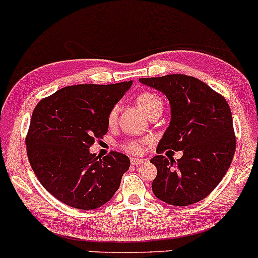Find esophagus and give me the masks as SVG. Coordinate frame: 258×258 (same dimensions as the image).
<instances>
[{
    "label": "esophagus",
    "instance_id": "esophagus-1",
    "mask_svg": "<svg viewBox=\"0 0 258 258\" xmlns=\"http://www.w3.org/2000/svg\"><path fill=\"white\" fill-rule=\"evenodd\" d=\"M144 161H146L144 159H131V164L133 166H139V165L143 164Z\"/></svg>",
    "mask_w": 258,
    "mask_h": 258
}]
</instances>
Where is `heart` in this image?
Listing matches in <instances>:
<instances>
[{
    "label": "heart",
    "instance_id": "b5f03b06",
    "mask_svg": "<svg viewBox=\"0 0 258 258\" xmlns=\"http://www.w3.org/2000/svg\"><path fill=\"white\" fill-rule=\"evenodd\" d=\"M136 103L148 116L158 111H162V108H164V103H162L161 98L156 96L155 93H153V92H142V93H139L136 97ZM117 114H119V108L116 105L112 106L109 110L108 116H106V123H108L109 127H114L116 125ZM148 142L149 141L147 138H131L123 142L120 147L126 153L138 155V154L143 153L144 147H146Z\"/></svg>",
    "mask_w": 258,
    "mask_h": 258
}]
</instances>
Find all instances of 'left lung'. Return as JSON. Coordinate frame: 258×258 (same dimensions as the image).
<instances>
[{"label":"left lung","mask_w":258,"mask_h":258,"mask_svg":"<svg viewBox=\"0 0 258 258\" xmlns=\"http://www.w3.org/2000/svg\"><path fill=\"white\" fill-rule=\"evenodd\" d=\"M170 100L171 122L150 162L158 168L153 193L174 206L205 199L218 185L235 153L232 111L226 98L193 76L172 74L139 79ZM183 150L176 163L161 154Z\"/></svg>","instance_id":"1"}]
</instances>
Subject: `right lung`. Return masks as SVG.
Wrapping results in <instances>:
<instances>
[{
  "label": "right lung",
  "mask_w": 258,
  "mask_h": 258,
  "mask_svg": "<svg viewBox=\"0 0 258 258\" xmlns=\"http://www.w3.org/2000/svg\"><path fill=\"white\" fill-rule=\"evenodd\" d=\"M131 85L68 86L35 106L25 138L28 159L43 188L65 205L97 209L119 189L130 159L117 152L100 159L90 147L106 135L108 112Z\"/></svg>",
  "instance_id": "right-lung-1"
}]
</instances>
